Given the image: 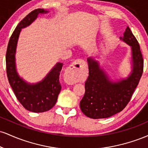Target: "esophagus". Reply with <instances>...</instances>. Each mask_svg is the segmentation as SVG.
Masks as SVG:
<instances>
[{"mask_svg": "<svg viewBox=\"0 0 148 148\" xmlns=\"http://www.w3.org/2000/svg\"><path fill=\"white\" fill-rule=\"evenodd\" d=\"M86 67V62L82 59H77L68 67L64 73V80L67 84L72 85L77 82V74Z\"/></svg>", "mask_w": 148, "mask_h": 148, "instance_id": "1", "label": "esophagus"}]
</instances>
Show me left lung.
Instances as JSON below:
<instances>
[{"label":"left lung","mask_w":148,"mask_h":148,"mask_svg":"<svg viewBox=\"0 0 148 148\" xmlns=\"http://www.w3.org/2000/svg\"><path fill=\"white\" fill-rule=\"evenodd\" d=\"M120 40L131 47L130 74L126 78L113 81L94 58L87 59L89 76L85 84V95L80 101L81 111L88 118H109L122 111L130 101L143 71V58L136 37L127 27Z\"/></svg>","instance_id":"8db88e82"}]
</instances>
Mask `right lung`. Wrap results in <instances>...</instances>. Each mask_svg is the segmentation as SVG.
<instances>
[{"label":"right lung","instance_id":"1","mask_svg":"<svg viewBox=\"0 0 148 148\" xmlns=\"http://www.w3.org/2000/svg\"><path fill=\"white\" fill-rule=\"evenodd\" d=\"M49 12L44 9L35 10L20 21L10 37L6 53L7 75L10 86L22 106L34 113L47 111L56 104L61 90L59 76L63 64L57 62L42 81L35 84L28 83L19 76L16 69V47L22 28L31 24L40 14Z\"/></svg>","mask_w":148,"mask_h":148}]
</instances>
